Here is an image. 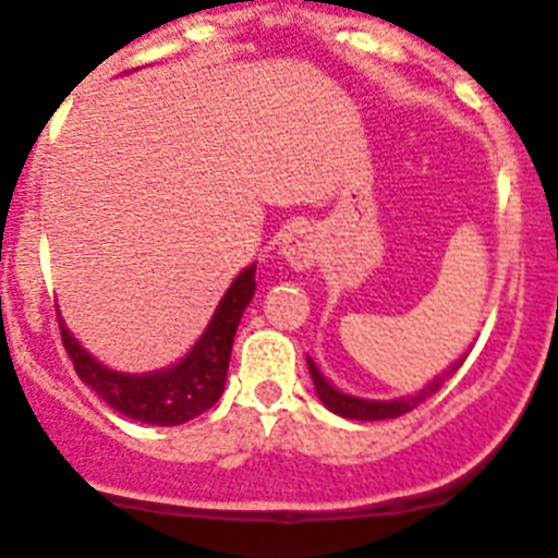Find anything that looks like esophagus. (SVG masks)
<instances>
[{"label":"esophagus","instance_id":"obj_1","mask_svg":"<svg viewBox=\"0 0 558 558\" xmlns=\"http://www.w3.org/2000/svg\"><path fill=\"white\" fill-rule=\"evenodd\" d=\"M280 255L294 269H311L319 258V239H316L314 228H291L283 239H280Z\"/></svg>","mask_w":558,"mask_h":558}]
</instances>
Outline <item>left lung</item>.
<instances>
[{
	"label": "left lung",
	"instance_id": "obj_1",
	"mask_svg": "<svg viewBox=\"0 0 558 558\" xmlns=\"http://www.w3.org/2000/svg\"><path fill=\"white\" fill-rule=\"evenodd\" d=\"M460 366H462V361H457L454 366L444 374V377L432 379L424 390H418V393H413V397L393 399V402H372V399H357V397H350V393H341V390L332 388V385L319 374L316 363L308 357L311 377H314L316 393H319V399L325 402V408L332 410L336 415H343V418H352V421H385V418H399V415L410 413V410L418 408L426 397H432L435 390H440V385L446 383V377H451V374H454Z\"/></svg>",
	"mask_w": 558,
	"mask_h": 558
}]
</instances>
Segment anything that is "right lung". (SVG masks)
<instances>
[{
	"label": "right lung",
	"mask_w": 558,
	"mask_h": 558,
	"mask_svg": "<svg viewBox=\"0 0 558 558\" xmlns=\"http://www.w3.org/2000/svg\"><path fill=\"white\" fill-rule=\"evenodd\" d=\"M255 294V267H247L226 296L217 305L215 316L208 322L201 341L192 347L190 355L165 372L150 374H121L101 366L93 355H87L68 327L60 319L62 347L74 361L76 374L85 385H90L98 397L126 418L154 426H179L197 418L226 390L228 361H231L233 336L239 319Z\"/></svg>",
	"instance_id": "right-lung-1"
}]
</instances>
